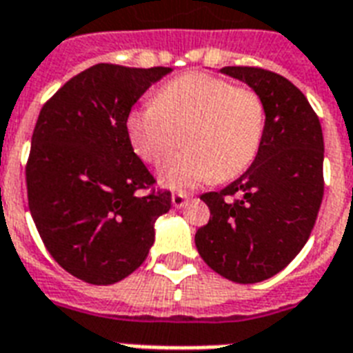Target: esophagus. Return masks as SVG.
I'll return each instance as SVG.
<instances>
[{"label": "esophagus", "mask_w": 353, "mask_h": 353, "mask_svg": "<svg viewBox=\"0 0 353 353\" xmlns=\"http://www.w3.org/2000/svg\"><path fill=\"white\" fill-rule=\"evenodd\" d=\"M171 203H173L174 208H182V206L188 203V195H186V193H173V197H171Z\"/></svg>", "instance_id": "obj_1"}]
</instances>
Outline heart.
I'll return each instance as SVG.
<instances>
[{
    "instance_id": "b5f03b06",
    "label": "heart",
    "mask_w": 353,
    "mask_h": 353,
    "mask_svg": "<svg viewBox=\"0 0 353 353\" xmlns=\"http://www.w3.org/2000/svg\"><path fill=\"white\" fill-rule=\"evenodd\" d=\"M266 124L261 94L208 72H188L161 87L156 100L132 110L126 130L143 161L160 165L179 147L186 150L160 171L161 184L190 190L203 182L240 176L255 161Z\"/></svg>"
}]
</instances>
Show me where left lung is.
I'll return each mask as SVG.
<instances>
[{
  "label": "left lung",
  "instance_id": "left-lung-1",
  "mask_svg": "<svg viewBox=\"0 0 353 353\" xmlns=\"http://www.w3.org/2000/svg\"><path fill=\"white\" fill-rule=\"evenodd\" d=\"M261 94L266 124L248 171L203 193L210 219L195 232L203 261L225 279L261 283L279 274L311 236L324 197V136L305 94L261 66H223Z\"/></svg>",
  "mask_w": 353,
  "mask_h": 353
}]
</instances>
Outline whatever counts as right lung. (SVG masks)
<instances>
[{"label":"right lung","instance_id":"add662e5","mask_svg":"<svg viewBox=\"0 0 353 353\" xmlns=\"http://www.w3.org/2000/svg\"><path fill=\"white\" fill-rule=\"evenodd\" d=\"M167 66L98 63L42 105L26 163L28 205L48 253L74 277L113 285L147 259L171 208L130 143L126 119Z\"/></svg>","mask_w":353,"mask_h":353}]
</instances>
